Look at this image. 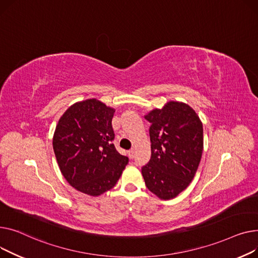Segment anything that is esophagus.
<instances>
[{"instance_id": "34e87169", "label": "esophagus", "mask_w": 258, "mask_h": 258, "mask_svg": "<svg viewBox=\"0 0 258 258\" xmlns=\"http://www.w3.org/2000/svg\"><path fill=\"white\" fill-rule=\"evenodd\" d=\"M134 155H135L134 150H129V151H128V156H129L130 158H133V157H134Z\"/></svg>"}]
</instances>
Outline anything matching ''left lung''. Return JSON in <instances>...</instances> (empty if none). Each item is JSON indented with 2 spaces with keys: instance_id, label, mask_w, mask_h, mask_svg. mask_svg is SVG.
<instances>
[{
  "instance_id": "obj_1",
  "label": "left lung",
  "mask_w": 258,
  "mask_h": 258,
  "mask_svg": "<svg viewBox=\"0 0 258 258\" xmlns=\"http://www.w3.org/2000/svg\"><path fill=\"white\" fill-rule=\"evenodd\" d=\"M151 123V159L142 169L148 189L170 200L192 181L203 152V126L189 105L166 102L145 115Z\"/></svg>"
}]
</instances>
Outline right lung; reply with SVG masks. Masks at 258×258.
Returning <instances> with one entry per match:
<instances>
[{
    "label": "right lung",
    "instance_id": "right-lung-1",
    "mask_svg": "<svg viewBox=\"0 0 258 258\" xmlns=\"http://www.w3.org/2000/svg\"><path fill=\"white\" fill-rule=\"evenodd\" d=\"M114 111L95 98L87 99L71 105L56 125L53 149L60 172L88 196L111 189L128 163L111 143Z\"/></svg>",
    "mask_w": 258,
    "mask_h": 258
}]
</instances>
